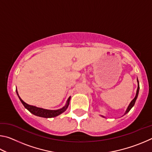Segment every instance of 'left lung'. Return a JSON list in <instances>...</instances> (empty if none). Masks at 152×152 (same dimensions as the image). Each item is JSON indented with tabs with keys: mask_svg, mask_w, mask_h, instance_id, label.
<instances>
[{
	"mask_svg": "<svg viewBox=\"0 0 152 152\" xmlns=\"http://www.w3.org/2000/svg\"><path fill=\"white\" fill-rule=\"evenodd\" d=\"M137 82H138V87H137V92H136V95H135V98L134 99H133L132 101V102H130V104H129V107H128V108H127V110H126V112H125V114H127V113L129 111V110L132 109V108L134 106V104H135V101H136V99H137V96H138V93H139V90H140V84H139V81H138V80H137Z\"/></svg>",
	"mask_w": 152,
	"mask_h": 152,
	"instance_id": "1",
	"label": "left lung"
}]
</instances>
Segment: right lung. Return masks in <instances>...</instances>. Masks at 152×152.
<instances>
[{"mask_svg":"<svg viewBox=\"0 0 152 152\" xmlns=\"http://www.w3.org/2000/svg\"><path fill=\"white\" fill-rule=\"evenodd\" d=\"M17 94L19 96L20 102H22V104L24 105V107L26 108V109L29 110L30 113H31L32 114L36 115V116L41 117H44V118H51L54 117L56 116H58L59 115L61 114V113H64L68 108L69 103H70V96L68 98V101H67L66 104L64 106L63 108H61L60 109L58 110H48V109H42V108L36 107L35 106H32V105H29L27 104L26 102H25L23 100L19 97V94H18V92L16 89Z\"/></svg>","mask_w":152,"mask_h":152,"instance_id":"obj_1","label":"right lung"}]
</instances>
